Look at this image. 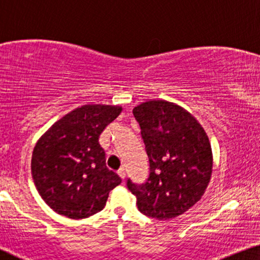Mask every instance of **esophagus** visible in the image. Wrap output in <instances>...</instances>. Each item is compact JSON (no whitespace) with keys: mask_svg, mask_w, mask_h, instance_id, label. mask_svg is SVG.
I'll list each match as a JSON object with an SVG mask.
<instances>
[{"mask_svg":"<svg viewBox=\"0 0 260 260\" xmlns=\"http://www.w3.org/2000/svg\"><path fill=\"white\" fill-rule=\"evenodd\" d=\"M118 175L121 177L122 180H125V177H126V172H125V168H120L119 170H118Z\"/></svg>","mask_w":260,"mask_h":260,"instance_id":"esophagus-1","label":"esophagus"}]
</instances>
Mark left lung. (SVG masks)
Here are the masks:
<instances>
[{
    "mask_svg": "<svg viewBox=\"0 0 260 260\" xmlns=\"http://www.w3.org/2000/svg\"><path fill=\"white\" fill-rule=\"evenodd\" d=\"M149 161L146 182L127 180L141 214L170 219L189 210L207 189L212 153L203 127L183 108L165 100L134 107Z\"/></svg>",
    "mask_w": 260,
    "mask_h": 260,
    "instance_id": "left-lung-1",
    "label": "left lung"
}]
</instances>
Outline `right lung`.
I'll use <instances>...</instances> for the list:
<instances>
[{
  "mask_svg": "<svg viewBox=\"0 0 260 260\" xmlns=\"http://www.w3.org/2000/svg\"><path fill=\"white\" fill-rule=\"evenodd\" d=\"M121 107L85 105L58 120L34 148L31 174L44 202L57 214L86 218L103 210L121 179L106 166L99 137Z\"/></svg>",
  "mask_w": 260,
  "mask_h": 260,
  "instance_id": "1",
  "label": "right lung"
}]
</instances>
